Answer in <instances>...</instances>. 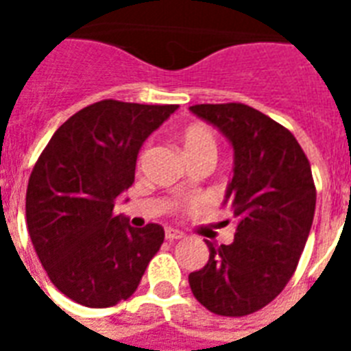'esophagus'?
<instances>
[{"label":"esophagus","instance_id":"1","mask_svg":"<svg viewBox=\"0 0 351 351\" xmlns=\"http://www.w3.org/2000/svg\"><path fill=\"white\" fill-rule=\"evenodd\" d=\"M165 239L171 240V242H173V240H180L184 239V233L178 230H173V228H167V230H165Z\"/></svg>","mask_w":351,"mask_h":351}]
</instances>
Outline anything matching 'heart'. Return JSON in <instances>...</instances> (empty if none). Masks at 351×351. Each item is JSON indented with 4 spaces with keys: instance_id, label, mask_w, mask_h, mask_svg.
<instances>
[{
    "instance_id": "heart-1",
    "label": "heart",
    "mask_w": 351,
    "mask_h": 351,
    "mask_svg": "<svg viewBox=\"0 0 351 351\" xmlns=\"http://www.w3.org/2000/svg\"><path fill=\"white\" fill-rule=\"evenodd\" d=\"M180 142L184 147L187 158L198 156L204 153H217V138H215L213 131L204 123H189L180 131ZM147 156V147L142 149V153L138 156V164H142Z\"/></svg>"
}]
</instances>
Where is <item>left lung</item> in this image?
<instances>
[{"label": "left lung", "instance_id": "obj_1", "mask_svg": "<svg viewBox=\"0 0 351 351\" xmlns=\"http://www.w3.org/2000/svg\"><path fill=\"white\" fill-rule=\"evenodd\" d=\"M189 109L233 145L224 204L237 219L230 245L206 240L209 261L189 273V286L217 315H250L269 304L297 269L315 215L310 162L286 127L253 107L200 104Z\"/></svg>", "mask_w": 351, "mask_h": 351}]
</instances>
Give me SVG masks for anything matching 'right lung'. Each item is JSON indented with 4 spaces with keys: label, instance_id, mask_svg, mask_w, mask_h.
Wrapping results in <instances>:
<instances>
[{
    "label": "right lung",
    "instance_id": "1",
    "mask_svg": "<svg viewBox=\"0 0 351 351\" xmlns=\"http://www.w3.org/2000/svg\"><path fill=\"white\" fill-rule=\"evenodd\" d=\"M178 106L101 100L60 125L27 187V226L51 282L74 302L109 308L136 291L164 228H131L114 200L134 182L138 151Z\"/></svg>",
    "mask_w": 351,
    "mask_h": 351
}]
</instances>
